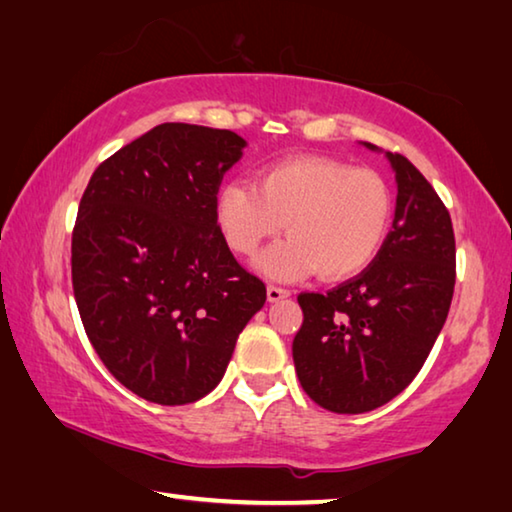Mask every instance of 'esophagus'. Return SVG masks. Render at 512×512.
Listing matches in <instances>:
<instances>
[{"label":"esophagus","instance_id":"1","mask_svg":"<svg viewBox=\"0 0 512 512\" xmlns=\"http://www.w3.org/2000/svg\"><path fill=\"white\" fill-rule=\"evenodd\" d=\"M290 297V290L279 288V285H267V301H281V299H288Z\"/></svg>","mask_w":512,"mask_h":512}]
</instances>
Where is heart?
I'll list each match as a JSON object with an SVG mask.
<instances>
[{"label": "heart", "mask_w": 512, "mask_h": 512, "mask_svg": "<svg viewBox=\"0 0 512 512\" xmlns=\"http://www.w3.org/2000/svg\"><path fill=\"white\" fill-rule=\"evenodd\" d=\"M391 211V191L375 170L324 157L279 161L256 184L233 179L215 193V220L238 254H256L285 229L290 238L258 258L281 281L312 270L324 281L362 272L389 236Z\"/></svg>", "instance_id": "1"}]
</instances>
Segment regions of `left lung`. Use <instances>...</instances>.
Returning a JSON list of instances; mask_svg holds the SVG:
<instances>
[{
	"label": "left lung",
	"mask_w": 512,
	"mask_h": 512,
	"mask_svg": "<svg viewBox=\"0 0 512 512\" xmlns=\"http://www.w3.org/2000/svg\"><path fill=\"white\" fill-rule=\"evenodd\" d=\"M375 150L373 143H364ZM393 231L380 254L326 294L301 292L303 324L292 357L310 400L335 414H364L405 391L423 369L450 312L456 245L450 211L398 152Z\"/></svg>",
	"instance_id": "left-lung-1"
}]
</instances>
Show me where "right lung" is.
<instances>
[{"mask_svg": "<svg viewBox=\"0 0 512 512\" xmlns=\"http://www.w3.org/2000/svg\"><path fill=\"white\" fill-rule=\"evenodd\" d=\"M242 148L231 130L161 123L107 157L80 197V321L105 369L148 402L188 405L218 387L267 299L215 220V193Z\"/></svg>", "mask_w": 512, "mask_h": 512, "instance_id": "1", "label": "right lung"}]
</instances>
